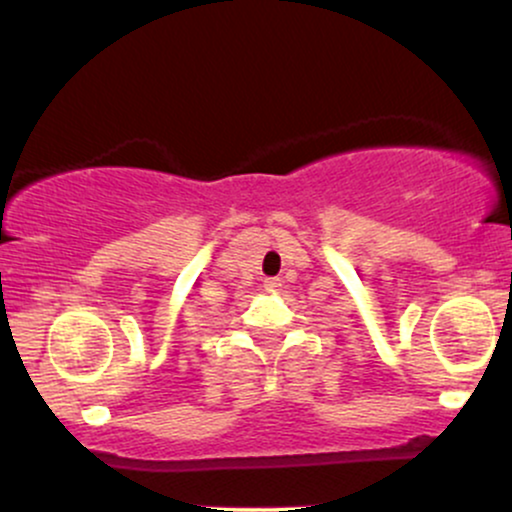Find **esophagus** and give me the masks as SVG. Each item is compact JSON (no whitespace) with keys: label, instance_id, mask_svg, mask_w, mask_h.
I'll return each mask as SVG.
<instances>
[{"label":"esophagus","instance_id":"esophagus-1","mask_svg":"<svg viewBox=\"0 0 512 512\" xmlns=\"http://www.w3.org/2000/svg\"><path fill=\"white\" fill-rule=\"evenodd\" d=\"M264 291L279 293L281 291V279H264Z\"/></svg>","mask_w":512,"mask_h":512}]
</instances>
